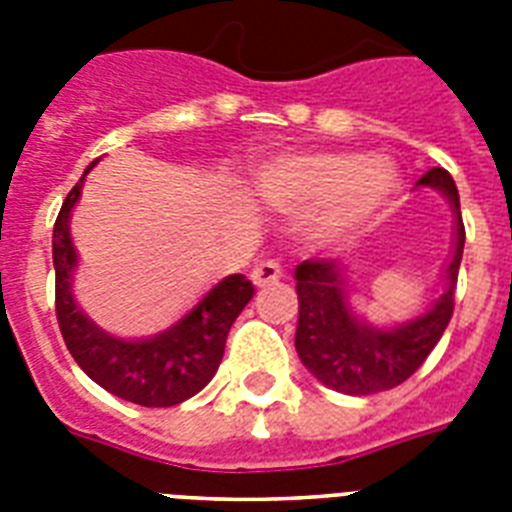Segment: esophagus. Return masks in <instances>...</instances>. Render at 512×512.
I'll return each mask as SVG.
<instances>
[{
  "mask_svg": "<svg viewBox=\"0 0 512 512\" xmlns=\"http://www.w3.org/2000/svg\"><path fill=\"white\" fill-rule=\"evenodd\" d=\"M281 276H284V265H281L279 260H263V263L252 271V281H255L257 287H268L273 281H279Z\"/></svg>",
  "mask_w": 512,
  "mask_h": 512,
  "instance_id": "obj_1",
  "label": "esophagus"
}]
</instances>
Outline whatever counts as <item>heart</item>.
I'll use <instances>...</instances> for the list:
<instances>
[{"mask_svg":"<svg viewBox=\"0 0 512 512\" xmlns=\"http://www.w3.org/2000/svg\"><path fill=\"white\" fill-rule=\"evenodd\" d=\"M393 185V170L356 151H313L268 164L257 188L273 207L287 212L313 209V239L337 241L364 225Z\"/></svg>","mask_w":512,"mask_h":512,"instance_id":"heart-1","label":"heart"}]
</instances>
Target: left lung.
Listing matches in <instances>:
<instances>
[{"label": "left lung", "mask_w": 512, "mask_h": 512, "mask_svg": "<svg viewBox=\"0 0 512 512\" xmlns=\"http://www.w3.org/2000/svg\"><path fill=\"white\" fill-rule=\"evenodd\" d=\"M420 185H433L446 193L457 212V247L446 268V289L425 316L406 327L380 332L364 327L348 311L345 279L337 260H305L297 265V319L295 348L300 361L316 380L348 396H372L409 380L436 348L454 313V289L460 273L465 225L460 215V193L444 167H433L420 177Z\"/></svg>", "instance_id": "1"}]
</instances>
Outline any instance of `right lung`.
<instances>
[{
	"mask_svg": "<svg viewBox=\"0 0 512 512\" xmlns=\"http://www.w3.org/2000/svg\"><path fill=\"white\" fill-rule=\"evenodd\" d=\"M98 162V159H95ZM87 167V172L95 167ZM82 193V180L71 188L52 228L55 263V316L60 335L84 374L108 393L140 406H175L196 396L223 361L225 340L244 305L255 297L247 276L233 273L220 281L183 321L154 340L127 342L100 332L74 303L71 271L76 252L68 233V215Z\"/></svg>",
	"mask_w": 512,
	"mask_h": 512,
	"instance_id": "right-lung-1",
	"label": "right lung"
}]
</instances>
